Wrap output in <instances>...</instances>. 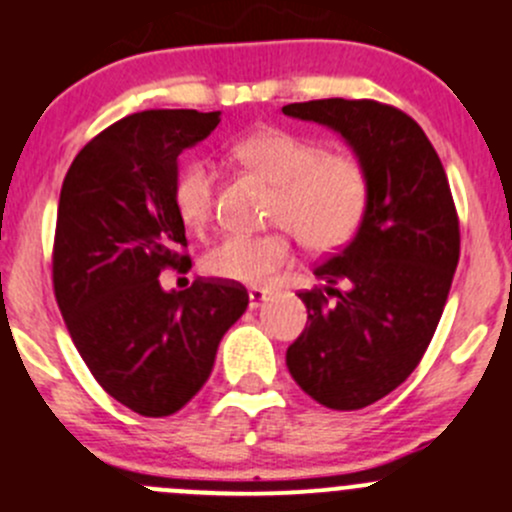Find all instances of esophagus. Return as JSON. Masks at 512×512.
<instances>
[{"label": "esophagus", "mask_w": 512, "mask_h": 512, "mask_svg": "<svg viewBox=\"0 0 512 512\" xmlns=\"http://www.w3.org/2000/svg\"><path fill=\"white\" fill-rule=\"evenodd\" d=\"M267 298H270V293H267V290H262V288H252V290H250V310H257V308H260V305L265 303Z\"/></svg>", "instance_id": "obj_1"}]
</instances>
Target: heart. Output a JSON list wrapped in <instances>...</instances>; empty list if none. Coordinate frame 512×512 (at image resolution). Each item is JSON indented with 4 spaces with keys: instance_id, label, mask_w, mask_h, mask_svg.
Returning a JSON list of instances; mask_svg holds the SVG:
<instances>
[{
    "instance_id": "1",
    "label": "heart",
    "mask_w": 512,
    "mask_h": 512,
    "mask_svg": "<svg viewBox=\"0 0 512 512\" xmlns=\"http://www.w3.org/2000/svg\"><path fill=\"white\" fill-rule=\"evenodd\" d=\"M234 154L278 186L272 222L298 234L310 250L343 247L364 222L369 176L356 159L328 154L318 141L285 128H262L240 138ZM214 171L204 159L179 166L171 184L174 212L189 229H202L212 214ZM293 260L290 234H229L209 247L202 267L224 283L262 285Z\"/></svg>"
}]
</instances>
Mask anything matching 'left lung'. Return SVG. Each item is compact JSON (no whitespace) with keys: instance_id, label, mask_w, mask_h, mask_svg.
<instances>
[{"instance_id":"1","label":"left lung","mask_w":512,"mask_h":512,"mask_svg":"<svg viewBox=\"0 0 512 512\" xmlns=\"http://www.w3.org/2000/svg\"><path fill=\"white\" fill-rule=\"evenodd\" d=\"M283 113L338 133L369 176L364 222L313 270L326 285L300 293L310 323L285 356L318 404L364 409L417 369L437 331L460 260L452 191L419 123L391 105L328 98Z\"/></svg>"}]
</instances>
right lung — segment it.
<instances>
[{
    "instance_id": "add662e5",
    "label": "right lung",
    "mask_w": 512,
    "mask_h": 512,
    "mask_svg": "<svg viewBox=\"0 0 512 512\" xmlns=\"http://www.w3.org/2000/svg\"><path fill=\"white\" fill-rule=\"evenodd\" d=\"M217 123L219 111L133 113L98 133L62 181L57 305L95 381L143 417H169L202 389L250 303L242 285L222 280H194L184 293L159 283L164 267L189 260L171 202L179 154Z\"/></svg>"
}]
</instances>
